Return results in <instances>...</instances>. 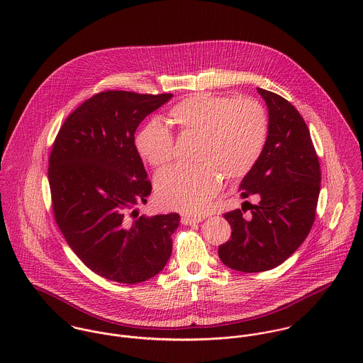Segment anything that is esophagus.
<instances>
[{
    "label": "esophagus",
    "instance_id": "esophagus-1",
    "mask_svg": "<svg viewBox=\"0 0 363 363\" xmlns=\"http://www.w3.org/2000/svg\"><path fill=\"white\" fill-rule=\"evenodd\" d=\"M201 220H203L201 216H187V215L182 216V223L183 225H193V223H199Z\"/></svg>",
    "mask_w": 363,
    "mask_h": 363
}]
</instances>
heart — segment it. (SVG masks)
Returning <instances> with one entry per match:
<instances>
[{"instance_id": "obj_1", "label": "heart", "mask_w": 363, "mask_h": 363, "mask_svg": "<svg viewBox=\"0 0 363 363\" xmlns=\"http://www.w3.org/2000/svg\"><path fill=\"white\" fill-rule=\"evenodd\" d=\"M169 121L182 133L203 137L199 166H169L155 177L157 203L194 213L207 207L220 187V172L229 180L245 177L257 163L268 137L267 116L250 99L199 94L173 106ZM173 134L159 120L150 121L137 137V150L151 166L173 156Z\"/></svg>"}]
</instances>
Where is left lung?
Instances as JSON below:
<instances>
[{"instance_id": "obj_1", "label": "left lung", "mask_w": 363, "mask_h": 363, "mask_svg": "<svg viewBox=\"0 0 363 363\" xmlns=\"http://www.w3.org/2000/svg\"><path fill=\"white\" fill-rule=\"evenodd\" d=\"M257 92L268 108V137L239 190L242 199L256 194L259 204H250L249 219L240 209L223 213L232 235L218 249L225 265L242 272L275 268L298 250L313 226L321 182L318 157L301 113L274 92L261 88Z\"/></svg>"}]
</instances>
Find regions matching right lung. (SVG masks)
Returning <instances> with one entry per match:
<instances>
[{"label":"right lung","instance_id":"add662e5","mask_svg":"<svg viewBox=\"0 0 363 363\" xmlns=\"http://www.w3.org/2000/svg\"><path fill=\"white\" fill-rule=\"evenodd\" d=\"M172 96L101 92L75 108L55 137L49 157L55 222L72 252L106 279L144 282L172 255L179 213L132 216L152 191L134 134Z\"/></svg>","mask_w":363,"mask_h":363}]
</instances>
